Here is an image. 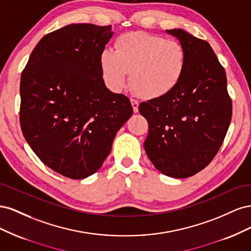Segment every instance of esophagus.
I'll use <instances>...</instances> for the list:
<instances>
[{"instance_id": "34e87169", "label": "esophagus", "mask_w": 251, "mask_h": 251, "mask_svg": "<svg viewBox=\"0 0 251 251\" xmlns=\"http://www.w3.org/2000/svg\"><path fill=\"white\" fill-rule=\"evenodd\" d=\"M131 103H132V107H133V110L135 113L138 112V107H139V103L137 100H131Z\"/></svg>"}]
</instances>
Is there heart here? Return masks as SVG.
<instances>
[{
  "instance_id": "b5f03b06",
  "label": "heart",
  "mask_w": 251,
  "mask_h": 251,
  "mask_svg": "<svg viewBox=\"0 0 251 251\" xmlns=\"http://www.w3.org/2000/svg\"><path fill=\"white\" fill-rule=\"evenodd\" d=\"M102 78L113 92L127 83L146 100L162 97L178 86L186 69V51L173 40L136 31L120 35L114 50L105 48L100 57Z\"/></svg>"
}]
</instances>
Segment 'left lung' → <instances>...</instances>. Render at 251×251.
<instances>
[{"label": "left lung", "mask_w": 251, "mask_h": 251, "mask_svg": "<svg viewBox=\"0 0 251 251\" xmlns=\"http://www.w3.org/2000/svg\"><path fill=\"white\" fill-rule=\"evenodd\" d=\"M186 51L183 77L172 92L143 101L149 123L144 150L165 176L187 178L214 159L228 130L232 105L224 68L206 42L183 29L165 30Z\"/></svg>", "instance_id": "8db88e82"}]
</instances>
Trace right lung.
I'll return each mask as SVG.
<instances>
[{
	"label": "right lung",
	"instance_id": "add662e5",
	"mask_svg": "<svg viewBox=\"0 0 251 251\" xmlns=\"http://www.w3.org/2000/svg\"><path fill=\"white\" fill-rule=\"evenodd\" d=\"M113 33L111 25H67L37 43L22 72L23 135L44 164L70 179L101 168L133 114L102 78L100 57Z\"/></svg>",
	"mask_w": 251,
	"mask_h": 251
}]
</instances>
